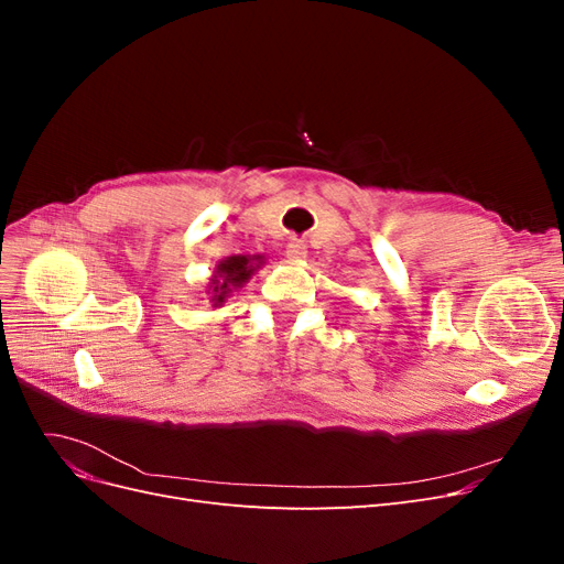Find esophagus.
Segmentation results:
<instances>
[{
  "instance_id": "esophagus-1",
  "label": "esophagus",
  "mask_w": 564,
  "mask_h": 564,
  "mask_svg": "<svg viewBox=\"0 0 564 564\" xmlns=\"http://www.w3.org/2000/svg\"><path fill=\"white\" fill-rule=\"evenodd\" d=\"M286 259H292V261H301V259H305V253H308V251H305V245L301 242V240H292V242H289L286 245Z\"/></svg>"
}]
</instances>
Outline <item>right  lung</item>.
Returning <instances> with one entry per match:
<instances>
[{"label": "right lung", "instance_id": "obj_1", "mask_svg": "<svg viewBox=\"0 0 564 564\" xmlns=\"http://www.w3.org/2000/svg\"><path fill=\"white\" fill-rule=\"evenodd\" d=\"M263 265V256H228V259L220 261L214 270L209 289H212V303L220 305L224 303L232 289H240L249 278L253 275V270H259Z\"/></svg>", "mask_w": 564, "mask_h": 564}]
</instances>
